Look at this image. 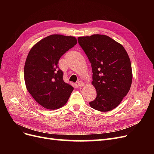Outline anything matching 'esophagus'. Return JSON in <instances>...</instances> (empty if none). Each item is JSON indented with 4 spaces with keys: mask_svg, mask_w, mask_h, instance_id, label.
Returning <instances> with one entry per match:
<instances>
[{
    "mask_svg": "<svg viewBox=\"0 0 154 154\" xmlns=\"http://www.w3.org/2000/svg\"><path fill=\"white\" fill-rule=\"evenodd\" d=\"M77 83H78V86L79 87H82L83 86H84V83H83V82L82 81H79Z\"/></svg>",
    "mask_w": 154,
    "mask_h": 154,
    "instance_id": "obj_1",
    "label": "esophagus"
}]
</instances>
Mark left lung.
<instances>
[{
  "mask_svg": "<svg viewBox=\"0 0 154 154\" xmlns=\"http://www.w3.org/2000/svg\"><path fill=\"white\" fill-rule=\"evenodd\" d=\"M78 41L91 63L92 84L97 93L90 106L101 112L113 110L127 94L132 84L131 63L127 51L106 35L81 36Z\"/></svg>",
  "mask_w": 154,
  "mask_h": 154,
  "instance_id": "8db88e82",
  "label": "left lung"
}]
</instances>
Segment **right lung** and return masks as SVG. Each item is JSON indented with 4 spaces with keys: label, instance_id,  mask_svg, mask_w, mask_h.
Listing matches in <instances>:
<instances>
[{
    "label": "right lung",
    "instance_id": "obj_1",
    "mask_svg": "<svg viewBox=\"0 0 154 154\" xmlns=\"http://www.w3.org/2000/svg\"><path fill=\"white\" fill-rule=\"evenodd\" d=\"M77 44L75 37L52 35L31 48L24 66L27 91L41 106L57 109L67 103L74 88L63 80L58 66L62 56Z\"/></svg>",
    "mask_w": 154,
    "mask_h": 154
}]
</instances>
